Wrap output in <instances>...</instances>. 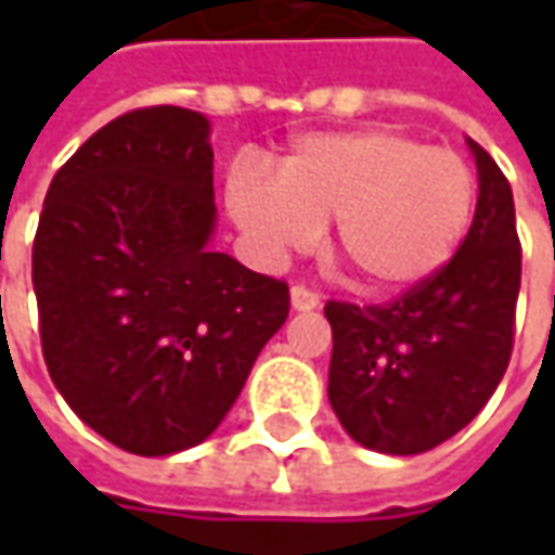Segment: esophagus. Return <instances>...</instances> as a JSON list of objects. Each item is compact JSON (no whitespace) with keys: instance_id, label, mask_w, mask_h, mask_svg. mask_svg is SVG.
Here are the masks:
<instances>
[{"instance_id":"1","label":"esophagus","mask_w":555,"mask_h":555,"mask_svg":"<svg viewBox=\"0 0 555 555\" xmlns=\"http://www.w3.org/2000/svg\"><path fill=\"white\" fill-rule=\"evenodd\" d=\"M289 302H293V309L296 311H311L321 306V296H318L314 289L296 284V287L289 289Z\"/></svg>"}]
</instances>
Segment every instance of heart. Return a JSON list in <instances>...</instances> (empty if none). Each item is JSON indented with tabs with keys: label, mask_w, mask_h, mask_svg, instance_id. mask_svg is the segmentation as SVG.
<instances>
[{
	"label": "heart",
	"mask_w": 555,
	"mask_h": 555,
	"mask_svg": "<svg viewBox=\"0 0 555 555\" xmlns=\"http://www.w3.org/2000/svg\"><path fill=\"white\" fill-rule=\"evenodd\" d=\"M476 176L448 147L398 129L324 132L293 141L278 182L237 169L228 209L268 262L306 253L333 222L336 256L371 293L429 281L463 244Z\"/></svg>",
	"instance_id": "b5f03b06"
}]
</instances>
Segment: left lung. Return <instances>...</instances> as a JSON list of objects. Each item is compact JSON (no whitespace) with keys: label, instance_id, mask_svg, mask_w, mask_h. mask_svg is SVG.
Segmentation results:
<instances>
[{"label":"left lung","instance_id":"1","mask_svg":"<svg viewBox=\"0 0 555 555\" xmlns=\"http://www.w3.org/2000/svg\"><path fill=\"white\" fill-rule=\"evenodd\" d=\"M479 169L473 224L451 262L383 306L331 299L327 395L343 429L383 454H423L479 414L516 336L522 246L513 188L469 141Z\"/></svg>","mask_w":555,"mask_h":555}]
</instances>
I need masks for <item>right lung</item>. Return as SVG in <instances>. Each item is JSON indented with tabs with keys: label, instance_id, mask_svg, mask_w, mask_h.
Instances as JSON below:
<instances>
[{
	"label": "right lung",
	"instance_id": "add662e5",
	"mask_svg": "<svg viewBox=\"0 0 555 555\" xmlns=\"http://www.w3.org/2000/svg\"><path fill=\"white\" fill-rule=\"evenodd\" d=\"M209 119L172 104L111 119L54 172L33 241L49 376L98 436L166 457L216 433L289 289L212 253Z\"/></svg>",
	"mask_w": 555,
	"mask_h": 555
}]
</instances>
